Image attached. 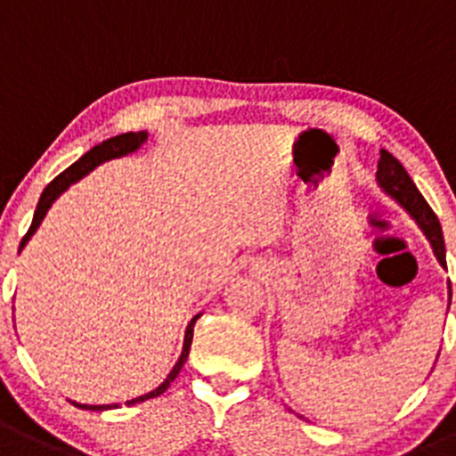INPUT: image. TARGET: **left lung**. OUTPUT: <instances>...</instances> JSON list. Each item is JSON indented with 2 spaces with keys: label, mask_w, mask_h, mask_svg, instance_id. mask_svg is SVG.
Returning a JSON list of instances; mask_svg holds the SVG:
<instances>
[{
  "label": "left lung",
  "mask_w": 456,
  "mask_h": 456,
  "mask_svg": "<svg viewBox=\"0 0 456 456\" xmlns=\"http://www.w3.org/2000/svg\"><path fill=\"white\" fill-rule=\"evenodd\" d=\"M376 180L378 184H380V189L385 191L387 195H391V198L401 204L407 214L419 223V227L423 229L429 245H432L434 256H436V261L445 267V242L444 233H441L439 218H436V214L429 208V204L425 202V198L420 195V191L416 189L411 177L407 175V170L403 168L401 161L395 159L391 152L380 151ZM450 297H452V290H450Z\"/></svg>",
  "instance_id": "obj_1"
}]
</instances>
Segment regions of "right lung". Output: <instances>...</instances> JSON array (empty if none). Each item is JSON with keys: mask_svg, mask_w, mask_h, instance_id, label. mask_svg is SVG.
I'll list each match as a JSON object with an SVG mask.
<instances>
[{"mask_svg": "<svg viewBox=\"0 0 456 456\" xmlns=\"http://www.w3.org/2000/svg\"><path fill=\"white\" fill-rule=\"evenodd\" d=\"M146 139H148V132H126V134H117V137L108 139V142L99 143V146H94L92 151L85 152V155L80 157L78 161H74V164H71L69 168L62 170L61 175L55 177V180L51 182V184L46 186L45 191H42L40 202H37V208H36V216H33V223H31V227H28L27 236H24L22 242H20V249H22L24 245H27V242L31 240V236H33V233H36V229L40 227L42 220H45V216H46V211H49V208H51V204H53L55 200H58V195L65 193V191L69 189V186L74 184V182H78L80 177L87 175L89 170H94L99 164H103V161L114 159V157H123V155H127V152L139 151V148H142V143L146 142ZM198 317H200V314H195V317L191 319V324L186 326L182 355H180V360H177V362H175V367H173V371L168 373V378H166V380L161 382V385L157 387V389L148 391V394L139 395V398H132V401H127L126 405H137V403L148 401V398H157V395L164 394V391L168 389L170 382L175 380L177 373H180V369L184 367L186 357H189L191 342H193V326H195V322H198ZM74 405L80 407V410H94V411L114 410V407H118V405H80V403H74Z\"/></svg>", "mask_w": 456, "mask_h": 456, "instance_id": "right-lung-1", "label": "right lung"}]
</instances>
